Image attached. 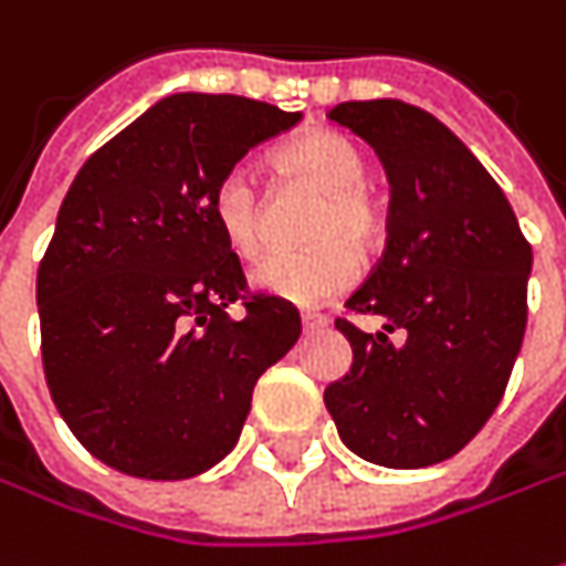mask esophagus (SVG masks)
Instances as JSON below:
<instances>
[{
  "mask_svg": "<svg viewBox=\"0 0 566 566\" xmlns=\"http://www.w3.org/2000/svg\"><path fill=\"white\" fill-rule=\"evenodd\" d=\"M301 322L303 332H316V328H325V325H328V319H325L322 313H316V310H303Z\"/></svg>",
  "mask_w": 566,
  "mask_h": 566,
  "instance_id": "1",
  "label": "esophagus"
}]
</instances>
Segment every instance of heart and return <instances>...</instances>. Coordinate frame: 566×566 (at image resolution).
<instances>
[{"mask_svg":"<svg viewBox=\"0 0 566 566\" xmlns=\"http://www.w3.org/2000/svg\"><path fill=\"white\" fill-rule=\"evenodd\" d=\"M287 185L319 193L301 253H275L253 269V284L291 303H322L357 282V253L369 256L385 238V206L366 185V156L342 134L319 130L284 147L275 159ZM212 219L224 244L253 260L265 247V197L241 171H228L212 190Z\"/></svg>","mask_w":566,"mask_h":566,"instance_id":"b5f03b06","label":"heart"}]
</instances>
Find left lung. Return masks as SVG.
I'll return each mask as SVG.
<instances>
[{
  "mask_svg": "<svg viewBox=\"0 0 566 566\" xmlns=\"http://www.w3.org/2000/svg\"><path fill=\"white\" fill-rule=\"evenodd\" d=\"M328 118L379 153L391 209L385 253L347 301L350 316H381L385 328L335 322L354 363L325 388V407L363 460L432 467L504 398L526 332L533 247L495 178L429 112L373 99L338 103Z\"/></svg>",
  "mask_w": 566,
  "mask_h": 566,
  "instance_id": "left-lung-1",
  "label": "left lung"
}]
</instances>
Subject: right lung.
Segmentation results:
<instances>
[{"label": "right lung", "mask_w": 566, "mask_h": 566, "mask_svg": "<svg viewBox=\"0 0 566 566\" xmlns=\"http://www.w3.org/2000/svg\"><path fill=\"white\" fill-rule=\"evenodd\" d=\"M301 112L178 93L90 156L36 269L40 350L74 439L140 479H190L234 448L253 388L301 338L247 287L212 219L219 178ZM238 305L241 317L227 310Z\"/></svg>", "instance_id": "1"}]
</instances>
